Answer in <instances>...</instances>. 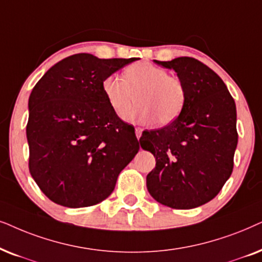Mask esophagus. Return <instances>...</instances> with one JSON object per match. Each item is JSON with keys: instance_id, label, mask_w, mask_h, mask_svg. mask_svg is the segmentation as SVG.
Instances as JSON below:
<instances>
[{"instance_id": "34e87169", "label": "esophagus", "mask_w": 262, "mask_h": 262, "mask_svg": "<svg viewBox=\"0 0 262 262\" xmlns=\"http://www.w3.org/2000/svg\"><path fill=\"white\" fill-rule=\"evenodd\" d=\"M141 134H142V129L141 128H135V135H137L138 140L141 138Z\"/></svg>"}]
</instances>
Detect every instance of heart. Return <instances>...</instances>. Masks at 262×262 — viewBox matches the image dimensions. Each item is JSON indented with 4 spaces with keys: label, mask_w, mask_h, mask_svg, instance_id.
<instances>
[{
    "label": "heart",
    "mask_w": 262,
    "mask_h": 262,
    "mask_svg": "<svg viewBox=\"0 0 262 262\" xmlns=\"http://www.w3.org/2000/svg\"><path fill=\"white\" fill-rule=\"evenodd\" d=\"M102 90L118 116L133 105L137 94L139 104L130 112L126 111L124 118L141 123H151L155 118L160 125L170 123L179 116L186 102L183 82L169 75L165 69L146 62L128 66L123 78L117 74L105 76Z\"/></svg>",
    "instance_id": "b5f03b06"
}]
</instances>
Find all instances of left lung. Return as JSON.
Wrapping results in <instances>:
<instances>
[{
	"label": "left lung",
	"instance_id": "left-lung-1",
	"mask_svg": "<svg viewBox=\"0 0 262 262\" xmlns=\"http://www.w3.org/2000/svg\"><path fill=\"white\" fill-rule=\"evenodd\" d=\"M155 62L177 73L186 102L171 123L140 138L141 147L156 158L147 189L165 206L199 207L221 191L232 172L238 140L235 100L217 73L193 57Z\"/></svg>",
	"mask_w": 262,
	"mask_h": 262
}]
</instances>
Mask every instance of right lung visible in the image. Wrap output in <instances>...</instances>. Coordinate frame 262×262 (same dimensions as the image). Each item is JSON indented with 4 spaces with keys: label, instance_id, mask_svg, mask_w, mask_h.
I'll return each instance as SVG.
<instances>
[{
    "label": "right lung",
    "instance_id": "add662e5",
    "mask_svg": "<svg viewBox=\"0 0 262 262\" xmlns=\"http://www.w3.org/2000/svg\"><path fill=\"white\" fill-rule=\"evenodd\" d=\"M137 58L75 54L49 69L29 99V169L40 190L61 206L79 208L113 193L139 148L130 124L111 109L105 76Z\"/></svg>",
    "mask_w": 262,
    "mask_h": 262
}]
</instances>
